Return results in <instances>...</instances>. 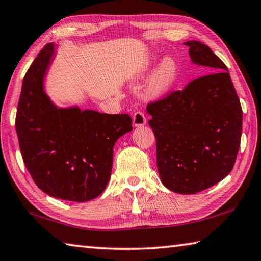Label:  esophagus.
<instances>
[{
  "label": "esophagus",
  "instance_id": "34e87169",
  "mask_svg": "<svg viewBox=\"0 0 261 261\" xmlns=\"http://www.w3.org/2000/svg\"><path fill=\"white\" fill-rule=\"evenodd\" d=\"M147 122V119H145L144 113L142 111H136L133 116V125L135 127L138 126H143Z\"/></svg>",
  "mask_w": 261,
  "mask_h": 261
}]
</instances>
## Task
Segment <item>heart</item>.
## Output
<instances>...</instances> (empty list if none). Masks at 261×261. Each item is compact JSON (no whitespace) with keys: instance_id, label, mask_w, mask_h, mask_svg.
<instances>
[{"instance_id":"1","label":"heart","mask_w":261,"mask_h":261,"mask_svg":"<svg viewBox=\"0 0 261 261\" xmlns=\"http://www.w3.org/2000/svg\"><path fill=\"white\" fill-rule=\"evenodd\" d=\"M177 77V66L172 59H165L154 73L150 81L148 89L152 95H161L165 93L174 85Z\"/></svg>"}]
</instances>
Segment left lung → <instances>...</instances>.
Here are the masks:
<instances>
[{
    "label": "left lung",
    "mask_w": 261,
    "mask_h": 261,
    "mask_svg": "<svg viewBox=\"0 0 261 261\" xmlns=\"http://www.w3.org/2000/svg\"><path fill=\"white\" fill-rule=\"evenodd\" d=\"M193 63L210 72L147 105L163 185L196 194L229 174L239 153L242 107L229 72L206 44L187 41Z\"/></svg>",
    "instance_id": "left-lung-1"
}]
</instances>
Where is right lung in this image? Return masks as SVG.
Wrapping results in <instances>:
<instances>
[{"mask_svg": "<svg viewBox=\"0 0 261 261\" xmlns=\"http://www.w3.org/2000/svg\"><path fill=\"white\" fill-rule=\"evenodd\" d=\"M54 49V43L45 44L22 80L16 114L19 148L27 171L43 193L87 202L107 188L114 143L133 129L132 117L54 105L43 90Z\"/></svg>", "mask_w": 261, "mask_h": 261, "instance_id": "right-lung-1", "label": "right lung"}]
</instances>
